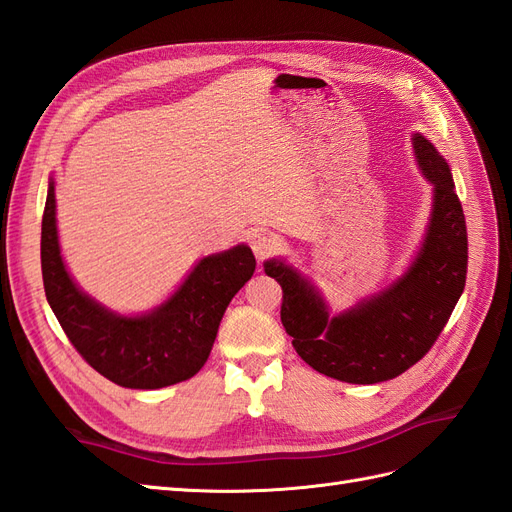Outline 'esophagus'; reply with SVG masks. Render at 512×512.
<instances>
[{
    "label": "esophagus",
    "mask_w": 512,
    "mask_h": 512,
    "mask_svg": "<svg viewBox=\"0 0 512 512\" xmlns=\"http://www.w3.org/2000/svg\"><path fill=\"white\" fill-rule=\"evenodd\" d=\"M247 243H250L254 256H256L260 262L267 260L269 256H273L275 250H277V241L273 239V235H269V232H265V230L252 232V235L247 237Z\"/></svg>",
    "instance_id": "34e87169"
}]
</instances>
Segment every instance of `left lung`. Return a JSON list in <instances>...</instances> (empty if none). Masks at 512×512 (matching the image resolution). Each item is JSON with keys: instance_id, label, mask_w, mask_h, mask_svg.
Instances as JSON below:
<instances>
[{"instance_id": "1", "label": "left lung", "mask_w": 512, "mask_h": 512, "mask_svg": "<svg viewBox=\"0 0 512 512\" xmlns=\"http://www.w3.org/2000/svg\"><path fill=\"white\" fill-rule=\"evenodd\" d=\"M414 156L433 185V211L421 252L389 288L329 318L327 307L301 273L267 260L280 282L282 324L301 359L320 374L376 384L397 378L436 344L466 288L468 230L451 168L425 136H412Z\"/></svg>"}]
</instances>
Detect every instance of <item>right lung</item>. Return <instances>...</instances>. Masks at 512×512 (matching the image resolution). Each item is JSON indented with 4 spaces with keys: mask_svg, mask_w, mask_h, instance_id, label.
<instances>
[{
    "mask_svg": "<svg viewBox=\"0 0 512 512\" xmlns=\"http://www.w3.org/2000/svg\"><path fill=\"white\" fill-rule=\"evenodd\" d=\"M42 282L61 329L98 374L126 389L190 380L209 359L228 303L256 269L247 245L203 258L177 292L145 316H119L89 299L66 271L55 222V183L42 215Z\"/></svg>",
    "mask_w": 512,
    "mask_h": 512,
    "instance_id": "obj_1",
    "label": "right lung"
}]
</instances>
